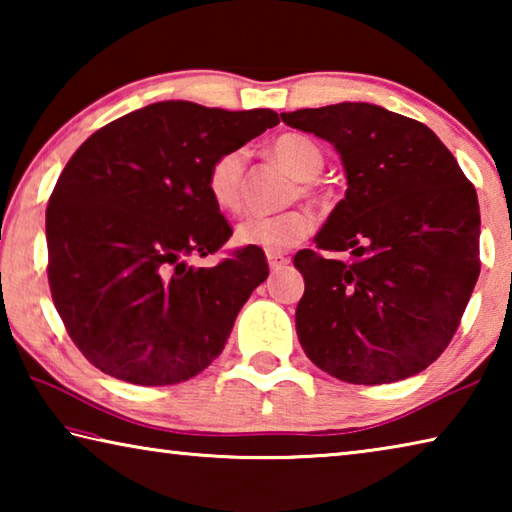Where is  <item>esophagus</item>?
<instances>
[{
	"label": "esophagus",
	"mask_w": 512,
	"mask_h": 512,
	"mask_svg": "<svg viewBox=\"0 0 512 512\" xmlns=\"http://www.w3.org/2000/svg\"><path fill=\"white\" fill-rule=\"evenodd\" d=\"M268 259V266H271V271H282V268H287L291 259L284 257V255H266Z\"/></svg>",
	"instance_id": "obj_1"
}]
</instances>
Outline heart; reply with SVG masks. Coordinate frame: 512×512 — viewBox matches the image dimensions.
Returning <instances> with one entry per match:
<instances>
[{
    "label": "heart",
    "instance_id": "b5f03b06",
    "mask_svg": "<svg viewBox=\"0 0 512 512\" xmlns=\"http://www.w3.org/2000/svg\"><path fill=\"white\" fill-rule=\"evenodd\" d=\"M271 155L298 178V192L309 194L311 183L325 167V155L320 146L300 133H284L273 140ZM246 149H230L216 155L205 176L207 196L216 210L235 214L241 207L246 176ZM296 192V194H298ZM314 230V219L305 210H289L275 216H248L235 230L239 246L262 250L266 255H282L305 241Z\"/></svg>",
    "mask_w": 512,
    "mask_h": 512
}]
</instances>
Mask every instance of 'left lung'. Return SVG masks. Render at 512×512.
<instances>
[{"label": "left lung", "mask_w": 512, "mask_h": 512, "mask_svg": "<svg viewBox=\"0 0 512 512\" xmlns=\"http://www.w3.org/2000/svg\"><path fill=\"white\" fill-rule=\"evenodd\" d=\"M341 153L348 189L293 259L302 350L348 384H391L431 366L456 334L481 271L476 189L436 133L372 103L282 112ZM323 249H350L348 263Z\"/></svg>", "instance_id": "left-lung-1"}]
</instances>
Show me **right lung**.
<instances>
[{
    "label": "right lung",
    "mask_w": 512,
    "mask_h": 512,
    "mask_svg": "<svg viewBox=\"0 0 512 512\" xmlns=\"http://www.w3.org/2000/svg\"><path fill=\"white\" fill-rule=\"evenodd\" d=\"M280 124L275 110L160 101L110 121L65 164L47 207V277L69 339L94 368L169 386L219 357L268 277L262 250L189 266L230 239L205 176L223 151Z\"/></svg>",
    "instance_id": "right-lung-1"
}]
</instances>
